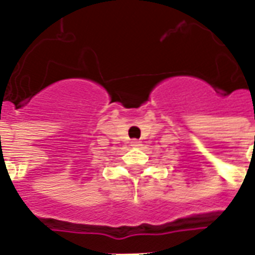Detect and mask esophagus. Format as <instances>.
<instances>
[{"label":"esophagus","instance_id":"1","mask_svg":"<svg viewBox=\"0 0 255 255\" xmlns=\"http://www.w3.org/2000/svg\"><path fill=\"white\" fill-rule=\"evenodd\" d=\"M131 145L133 148H137V147H140V145H141V143H140V141H137V140H133V141H131Z\"/></svg>","mask_w":255,"mask_h":255}]
</instances>
